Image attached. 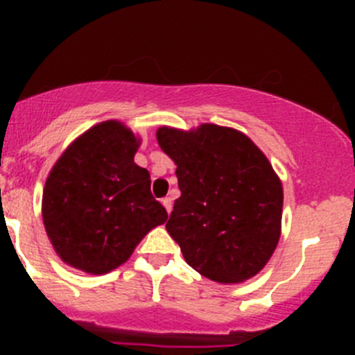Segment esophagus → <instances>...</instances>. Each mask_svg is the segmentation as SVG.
<instances>
[{
	"mask_svg": "<svg viewBox=\"0 0 355 355\" xmlns=\"http://www.w3.org/2000/svg\"><path fill=\"white\" fill-rule=\"evenodd\" d=\"M161 202H163L164 209H166L168 214H170L171 213V207H173V202H171V199L170 198H164L163 200H161Z\"/></svg>",
	"mask_w": 355,
	"mask_h": 355,
	"instance_id": "obj_1",
	"label": "esophagus"
}]
</instances>
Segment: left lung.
<instances>
[{"instance_id":"1","label":"left lung","mask_w":355,"mask_h":355,"mask_svg":"<svg viewBox=\"0 0 355 355\" xmlns=\"http://www.w3.org/2000/svg\"><path fill=\"white\" fill-rule=\"evenodd\" d=\"M156 139L177 164L178 189L166 223L189 266L218 284L256 277L282 235L284 187L264 153L242 132L214 123Z\"/></svg>"}]
</instances>
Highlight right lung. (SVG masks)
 Masks as SVG:
<instances>
[{
    "label": "right lung",
    "instance_id": "add662e5",
    "mask_svg": "<svg viewBox=\"0 0 355 355\" xmlns=\"http://www.w3.org/2000/svg\"><path fill=\"white\" fill-rule=\"evenodd\" d=\"M141 137L118 120L94 125L58 157L42 191V221L68 266L105 275L127 263L168 213L151 175L134 163Z\"/></svg>",
    "mask_w": 355,
    "mask_h": 355
}]
</instances>
